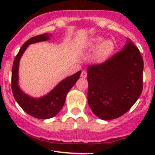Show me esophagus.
<instances>
[{"instance_id": "34e87169", "label": "esophagus", "mask_w": 155, "mask_h": 155, "mask_svg": "<svg viewBox=\"0 0 155 155\" xmlns=\"http://www.w3.org/2000/svg\"><path fill=\"white\" fill-rule=\"evenodd\" d=\"M87 76V72L85 70H82V73H81V77L85 78Z\"/></svg>"}]
</instances>
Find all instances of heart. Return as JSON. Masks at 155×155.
<instances>
[{
  "label": "heart",
  "mask_w": 155,
  "mask_h": 155,
  "mask_svg": "<svg viewBox=\"0 0 155 155\" xmlns=\"http://www.w3.org/2000/svg\"><path fill=\"white\" fill-rule=\"evenodd\" d=\"M104 37H97L92 39L89 43V46L91 49H94L101 45L95 54V59L98 61H103L106 60L113 51L114 45L112 42L110 40H107L104 43Z\"/></svg>",
  "instance_id": "b5f03b06"
}]
</instances>
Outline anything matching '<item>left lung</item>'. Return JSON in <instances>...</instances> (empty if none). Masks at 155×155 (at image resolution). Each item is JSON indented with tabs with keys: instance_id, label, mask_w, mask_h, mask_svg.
I'll list each match as a JSON object with an SVG mask.
<instances>
[{
	"instance_id": "left-lung-1",
	"label": "left lung",
	"mask_w": 155,
	"mask_h": 155,
	"mask_svg": "<svg viewBox=\"0 0 155 155\" xmlns=\"http://www.w3.org/2000/svg\"><path fill=\"white\" fill-rule=\"evenodd\" d=\"M143 59L139 48L127 39L124 47L97 64L87 67V102L103 120L125 114L143 91Z\"/></svg>"
}]
</instances>
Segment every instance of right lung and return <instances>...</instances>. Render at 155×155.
<instances>
[{"mask_svg":"<svg viewBox=\"0 0 155 155\" xmlns=\"http://www.w3.org/2000/svg\"><path fill=\"white\" fill-rule=\"evenodd\" d=\"M49 34H43L31 37L27 40L15 57L12 69L11 86L12 94L15 101L25 112L31 116L40 119L52 118L60 112L64 107L68 91L75 85L81 74V70H79L75 74L67 77L47 95L39 99L31 97L21 91L18 85V63L21 55L28 45L37 42L46 41L49 39Z\"/></svg>","mask_w":155,"mask_h":155,"instance_id":"right-lung-1","label":"right lung"}]
</instances>
